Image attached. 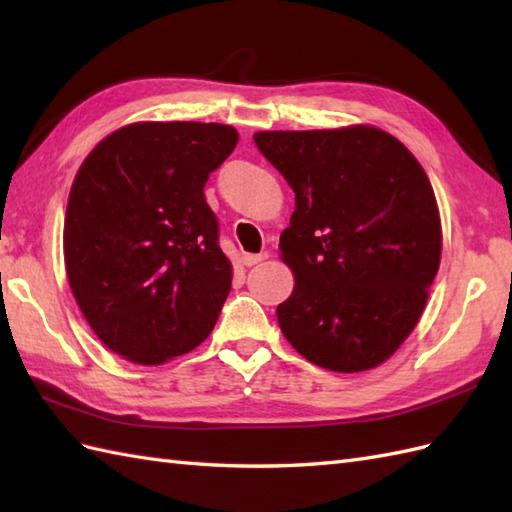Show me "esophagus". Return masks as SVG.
<instances>
[{
	"label": "esophagus",
	"instance_id": "obj_1",
	"mask_svg": "<svg viewBox=\"0 0 512 512\" xmlns=\"http://www.w3.org/2000/svg\"><path fill=\"white\" fill-rule=\"evenodd\" d=\"M264 259H268V253H248L242 257L244 266H255L259 262H264Z\"/></svg>",
	"mask_w": 512,
	"mask_h": 512
}]
</instances>
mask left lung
I'll return each instance as SVG.
<instances>
[{
  "instance_id": "8db88e82",
  "label": "left lung",
  "mask_w": 512,
  "mask_h": 512,
  "mask_svg": "<svg viewBox=\"0 0 512 512\" xmlns=\"http://www.w3.org/2000/svg\"><path fill=\"white\" fill-rule=\"evenodd\" d=\"M257 149L295 191L279 237L295 290L277 306L310 363L363 372L416 328L436 279V195L411 151L376 127L259 132Z\"/></svg>"
}]
</instances>
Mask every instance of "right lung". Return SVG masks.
<instances>
[{"label":"right lung","instance_id":"right-lung-1","mask_svg":"<svg viewBox=\"0 0 512 512\" xmlns=\"http://www.w3.org/2000/svg\"><path fill=\"white\" fill-rule=\"evenodd\" d=\"M237 138L217 123H136L101 140L76 173L65 270L83 317L127 361L187 354L220 317L233 273L204 184Z\"/></svg>","mask_w":512,"mask_h":512}]
</instances>
